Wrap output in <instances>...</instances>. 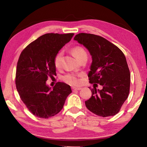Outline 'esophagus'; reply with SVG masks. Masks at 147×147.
I'll use <instances>...</instances> for the list:
<instances>
[{
	"instance_id": "1",
	"label": "esophagus",
	"mask_w": 147,
	"mask_h": 147,
	"mask_svg": "<svg viewBox=\"0 0 147 147\" xmlns=\"http://www.w3.org/2000/svg\"><path fill=\"white\" fill-rule=\"evenodd\" d=\"M82 88H80V87H73L72 88V89H73V91H79Z\"/></svg>"
}]
</instances>
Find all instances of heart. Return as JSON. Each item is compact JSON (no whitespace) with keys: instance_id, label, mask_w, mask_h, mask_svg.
I'll return each mask as SVG.
<instances>
[{"instance_id":"b5f03b06","label":"heart","mask_w":147,"mask_h":147,"mask_svg":"<svg viewBox=\"0 0 147 147\" xmlns=\"http://www.w3.org/2000/svg\"><path fill=\"white\" fill-rule=\"evenodd\" d=\"M72 53L76 58L79 59L82 56H83L85 54H87L85 50L82 47L76 46L73 47L71 49ZM62 59H63V53L60 52L56 54L55 58H54V65L56 68L60 67L62 63ZM78 74L74 73H69L67 74L63 77V80L65 82L72 84V85H76L78 84L79 80L78 78Z\"/></svg>"}]
</instances>
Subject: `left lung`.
Segmentation results:
<instances>
[{
	"instance_id": "1",
	"label": "left lung",
	"mask_w": 147,
	"mask_h": 147,
	"mask_svg": "<svg viewBox=\"0 0 147 147\" xmlns=\"http://www.w3.org/2000/svg\"><path fill=\"white\" fill-rule=\"evenodd\" d=\"M74 39L83 45L91 56L89 82L103 87L101 90L91 89V97L85 102L87 108L103 117L116 115L130 92V73L125 56L101 36L80 33Z\"/></svg>"
}]
</instances>
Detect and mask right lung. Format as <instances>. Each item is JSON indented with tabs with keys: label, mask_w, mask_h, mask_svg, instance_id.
I'll return each mask as SVG.
<instances>
[{
	"label": "right lung",
	"mask_w": 147,
	"mask_h": 147,
	"mask_svg": "<svg viewBox=\"0 0 147 147\" xmlns=\"http://www.w3.org/2000/svg\"><path fill=\"white\" fill-rule=\"evenodd\" d=\"M74 34H46L24 49L17 65L16 84L22 101L38 117L47 119L63 108L72 93L70 86L58 82L53 88L46 84L49 76L56 75L54 58L71 41Z\"/></svg>",
	"instance_id": "1"
}]
</instances>
